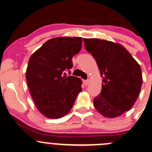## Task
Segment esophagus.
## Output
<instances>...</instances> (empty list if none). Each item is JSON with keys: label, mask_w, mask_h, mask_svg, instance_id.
<instances>
[{"label": "esophagus", "mask_w": 152, "mask_h": 152, "mask_svg": "<svg viewBox=\"0 0 152 152\" xmlns=\"http://www.w3.org/2000/svg\"><path fill=\"white\" fill-rule=\"evenodd\" d=\"M89 80H83V84L85 85V86H88V85L89 84Z\"/></svg>", "instance_id": "34e87169"}]
</instances>
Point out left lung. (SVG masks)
Returning a JSON list of instances; mask_svg holds the SVG:
<instances>
[{
  "mask_svg": "<svg viewBox=\"0 0 152 152\" xmlns=\"http://www.w3.org/2000/svg\"><path fill=\"white\" fill-rule=\"evenodd\" d=\"M85 48L96 59L102 77L101 94L94 99L96 110L114 118L130 110L141 91L139 64L119 43L97 38H84Z\"/></svg>",
  "mask_w": 152,
  "mask_h": 152,
  "instance_id": "8db88e82",
  "label": "left lung"
}]
</instances>
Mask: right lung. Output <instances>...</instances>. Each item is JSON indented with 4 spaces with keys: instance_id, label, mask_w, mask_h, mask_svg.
<instances>
[{
    "instance_id": "1",
    "label": "right lung",
    "mask_w": 152,
    "mask_h": 152,
    "mask_svg": "<svg viewBox=\"0 0 152 152\" xmlns=\"http://www.w3.org/2000/svg\"><path fill=\"white\" fill-rule=\"evenodd\" d=\"M82 42L80 37H54L30 56L26 80L37 109L48 118L66 115L82 91L80 78L65 73L72 67V58L80 52Z\"/></svg>"
}]
</instances>
